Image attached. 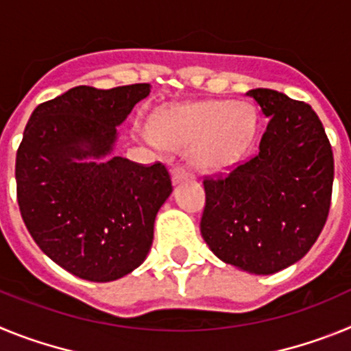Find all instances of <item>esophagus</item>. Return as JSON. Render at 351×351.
Masks as SVG:
<instances>
[{"label": "esophagus", "mask_w": 351, "mask_h": 351, "mask_svg": "<svg viewBox=\"0 0 351 351\" xmlns=\"http://www.w3.org/2000/svg\"><path fill=\"white\" fill-rule=\"evenodd\" d=\"M188 176H190V173H188V170H186L184 167L178 165V167H173V169H172V179H173V182L182 181V179H188Z\"/></svg>", "instance_id": "34e87169"}]
</instances>
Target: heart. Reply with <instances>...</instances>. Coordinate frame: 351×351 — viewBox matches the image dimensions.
Wrapping results in <instances>:
<instances>
[{
	"label": "heart",
	"instance_id": "obj_1",
	"mask_svg": "<svg viewBox=\"0 0 351 351\" xmlns=\"http://www.w3.org/2000/svg\"><path fill=\"white\" fill-rule=\"evenodd\" d=\"M258 117L250 104L209 100L160 108L149 119L147 138L167 147H190L200 170H225L250 149Z\"/></svg>",
	"mask_w": 351,
	"mask_h": 351
}]
</instances>
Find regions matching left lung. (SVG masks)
Returning <instances> with one entry per match:
<instances>
[{"label": "left lung", "mask_w": 351, "mask_h": 351, "mask_svg": "<svg viewBox=\"0 0 351 351\" xmlns=\"http://www.w3.org/2000/svg\"><path fill=\"white\" fill-rule=\"evenodd\" d=\"M267 117L256 153L225 176L204 178V241L214 255L253 274H274L302 258L330 207L332 147L311 105L272 89H251Z\"/></svg>", "instance_id": "left-lung-1"}]
</instances>
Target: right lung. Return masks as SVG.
I'll return each mask as SVG.
<instances>
[{"label": "right lung", "instance_id": "obj_1", "mask_svg": "<svg viewBox=\"0 0 351 351\" xmlns=\"http://www.w3.org/2000/svg\"><path fill=\"white\" fill-rule=\"evenodd\" d=\"M149 84L77 86L33 110L15 158L17 202L40 250L96 283L137 269L172 193L167 167L114 156L117 130Z\"/></svg>", "mask_w": 351, "mask_h": 351}]
</instances>
